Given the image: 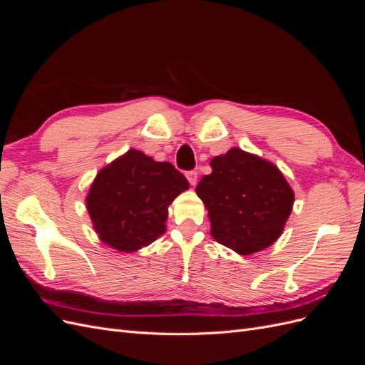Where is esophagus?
<instances>
[{
    "label": "esophagus",
    "mask_w": 365,
    "mask_h": 365,
    "mask_svg": "<svg viewBox=\"0 0 365 365\" xmlns=\"http://www.w3.org/2000/svg\"><path fill=\"white\" fill-rule=\"evenodd\" d=\"M185 176H187V180H189V182L192 185L196 184V181H197V172L196 170H189V172L185 173Z\"/></svg>",
    "instance_id": "1"
}]
</instances>
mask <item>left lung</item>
I'll list each match as a JSON object with an SVG mask.
<instances>
[{
	"mask_svg": "<svg viewBox=\"0 0 365 365\" xmlns=\"http://www.w3.org/2000/svg\"><path fill=\"white\" fill-rule=\"evenodd\" d=\"M196 195L208 210L212 236L242 256L268 248L288 220L294 192L275 165L239 148L210 161Z\"/></svg>",
	"mask_w": 365,
	"mask_h": 365,
	"instance_id": "8db88e82",
	"label": "left lung"
}]
</instances>
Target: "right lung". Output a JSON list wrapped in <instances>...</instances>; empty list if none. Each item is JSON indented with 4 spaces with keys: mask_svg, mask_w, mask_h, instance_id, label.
Masks as SVG:
<instances>
[{
    "mask_svg": "<svg viewBox=\"0 0 365 365\" xmlns=\"http://www.w3.org/2000/svg\"><path fill=\"white\" fill-rule=\"evenodd\" d=\"M187 189L189 181L170 163L130 149L97 173L86 208L103 244L134 252L164 235L168 208Z\"/></svg>",
    "mask_w": 365,
    "mask_h": 365,
    "instance_id": "1",
    "label": "right lung"
}]
</instances>
